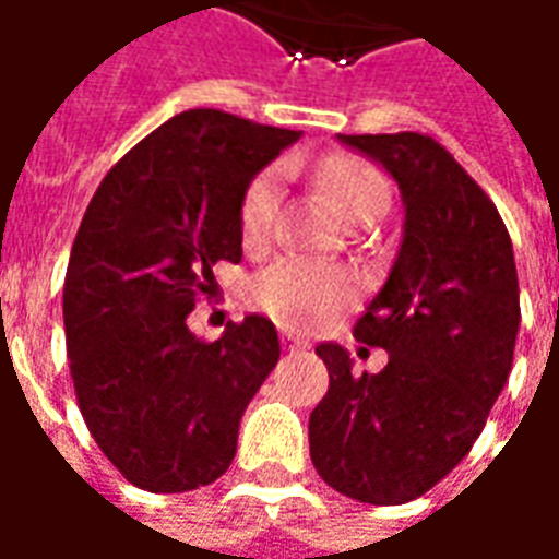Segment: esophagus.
Here are the masks:
<instances>
[{"label":"esophagus","mask_w":559,"mask_h":559,"mask_svg":"<svg viewBox=\"0 0 559 559\" xmlns=\"http://www.w3.org/2000/svg\"><path fill=\"white\" fill-rule=\"evenodd\" d=\"M280 341H283V346H286V349H304V346H307V341H304V337H298L295 331H288V329L280 331Z\"/></svg>","instance_id":"esophagus-1"}]
</instances>
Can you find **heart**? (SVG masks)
<instances>
[{"label": "heart", "instance_id": "1", "mask_svg": "<svg viewBox=\"0 0 559 559\" xmlns=\"http://www.w3.org/2000/svg\"><path fill=\"white\" fill-rule=\"evenodd\" d=\"M319 185L346 222H374L390 206V185L368 160L353 155H331L319 164ZM280 213V173L261 169L246 185L240 198V240L249 252H261L276 234ZM249 304L264 317L288 329H313L329 322L337 310L353 301L356 286L349 273L334 264L307 258H276L249 283Z\"/></svg>", "mask_w": 559, "mask_h": 559}]
</instances>
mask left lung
Instances as JSON below:
<instances>
[{"mask_svg": "<svg viewBox=\"0 0 559 559\" xmlns=\"http://www.w3.org/2000/svg\"><path fill=\"white\" fill-rule=\"evenodd\" d=\"M337 140L399 182L404 237L353 329L390 353L386 368L353 374L344 346H317L329 392L310 414V460L349 499L402 506L463 463L506 386L521 325L518 267L499 210L432 136Z\"/></svg>", "mask_w": 559, "mask_h": 559, "instance_id": "obj_1", "label": "left lung"}]
</instances>
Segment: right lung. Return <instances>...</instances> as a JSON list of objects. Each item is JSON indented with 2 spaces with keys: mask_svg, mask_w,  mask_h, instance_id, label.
I'll return each mask as SVG.
<instances>
[{
  "mask_svg": "<svg viewBox=\"0 0 559 559\" xmlns=\"http://www.w3.org/2000/svg\"><path fill=\"white\" fill-rule=\"evenodd\" d=\"M298 136L188 109L106 173L81 218L63 283L69 374L94 441L140 490L222 478L242 411L280 359L271 319L230 322L218 341L185 319L215 295V261L242 258L246 185Z\"/></svg>",
  "mask_w": 559,
  "mask_h": 559,
  "instance_id": "1",
  "label": "right lung"
}]
</instances>
